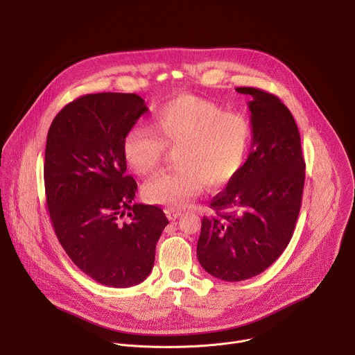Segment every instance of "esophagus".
Listing matches in <instances>:
<instances>
[{
  "label": "esophagus",
  "mask_w": 355,
  "mask_h": 355,
  "mask_svg": "<svg viewBox=\"0 0 355 355\" xmlns=\"http://www.w3.org/2000/svg\"><path fill=\"white\" fill-rule=\"evenodd\" d=\"M166 216H167L170 220H175L177 218L181 216V212H180V211H175V209H166Z\"/></svg>",
  "instance_id": "esophagus-1"
}]
</instances>
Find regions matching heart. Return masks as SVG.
<instances>
[{
    "label": "heart",
    "mask_w": 355,
    "mask_h": 355,
    "mask_svg": "<svg viewBox=\"0 0 355 355\" xmlns=\"http://www.w3.org/2000/svg\"><path fill=\"white\" fill-rule=\"evenodd\" d=\"M252 137L251 122L239 112H225L212 101L181 95L163 105L151 128L135 126L123 140V157L137 175L153 173L166 147L177 148L175 168L141 187L146 202L180 209L198 196L205 184L218 188L243 168Z\"/></svg>",
    "instance_id": "1"
}]
</instances>
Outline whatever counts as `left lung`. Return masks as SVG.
I'll list each match as a JSON object with an SVG mask.
<instances>
[{
	"instance_id": "1",
	"label": "left lung",
	"mask_w": 355,
	"mask_h": 355,
	"mask_svg": "<svg viewBox=\"0 0 355 355\" xmlns=\"http://www.w3.org/2000/svg\"><path fill=\"white\" fill-rule=\"evenodd\" d=\"M251 153L211 202L196 245L198 261L215 278L237 282L267 270L286 248L300 211L305 160L300 135L281 99L252 87Z\"/></svg>"
}]
</instances>
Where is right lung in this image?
<instances>
[{
    "label": "right lung",
    "instance_id": "right-lung-1",
    "mask_svg": "<svg viewBox=\"0 0 355 355\" xmlns=\"http://www.w3.org/2000/svg\"><path fill=\"white\" fill-rule=\"evenodd\" d=\"M147 111L136 94H88L67 104L47 133L44 191L55 233L84 274L111 288L148 277L168 225L159 207L133 204L137 184L126 174L123 140Z\"/></svg>",
    "mask_w": 355,
    "mask_h": 355
}]
</instances>
